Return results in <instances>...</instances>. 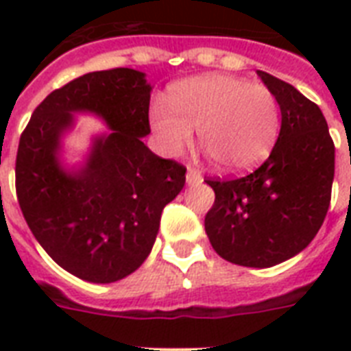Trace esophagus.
Wrapping results in <instances>:
<instances>
[{"mask_svg": "<svg viewBox=\"0 0 351 351\" xmlns=\"http://www.w3.org/2000/svg\"><path fill=\"white\" fill-rule=\"evenodd\" d=\"M186 182H187V186H197V184H200V182H202L200 171H197L195 167H187Z\"/></svg>", "mask_w": 351, "mask_h": 351, "instance_id": "1", "label": "esophagus"}]
</instances>
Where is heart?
I'll return each instance as SVG.
<instances>
[{
	"label": "heart",
	"instance_id": "b5f03b06",
	"mask_svg": "<svg viewBox=\"0 0 351 351\" xmlns=\"http://www.w3.org/2000/svg\"><path fill=\"white\" fill-rule=\"evenodd\" d=\"M149 123L165 154H182L197 129L198 142L220 171L244 173L275 147L280 106L266 85L231 74H204L173 85L167 106L151 107Z\"/></svg>",
	"mask_w": 351,
	"mask_h": 351
}]
</instances>
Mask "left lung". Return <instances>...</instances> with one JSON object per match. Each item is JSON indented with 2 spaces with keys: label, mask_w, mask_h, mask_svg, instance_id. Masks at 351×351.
<instances>
[{
  "label": "left lung",
  "mask_w": 351,
  "mask_h": 351,
  "mask_svg": "<svg viewBox=\"0 0 351 351\" xmlns=\"http://www.w3.org/2000/svg\"><path fill=\"white\" fill-rule=\"evenodd\" d=\"M280 106L269 158L242 178L206 180L215 204L206 215L213 250L245 267H271L304 250L321 230L332 198L335 147L326 118L293 85L256 71Z\"/></svg>",
  "instance_id": "1"
}]
</instances>
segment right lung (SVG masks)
Masks as SVG:
<instances>
[{
  "mask_svg": "<svg viewBox=\"0 0 351 351\" xmlns=\"http://www.w3.org/2000/svg\"><path fill=\"white\" fill-rule=\"evenodd\" d=\"M151 84L134 69L96 71L52 90L19 138L16 193L30 231L58 266L87 282L109 284L142 266L162 209L186 184V167L143 143ZM74 114L100 117L80 166L61 158Z\"/></svg>",
  "mask_w": 351,
  "mask_h": 351,
  "instance_id": "add662e5",
  "label": "right lung"
}]
</instances>
